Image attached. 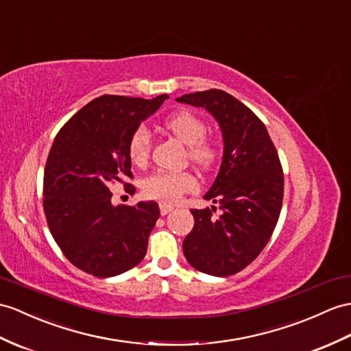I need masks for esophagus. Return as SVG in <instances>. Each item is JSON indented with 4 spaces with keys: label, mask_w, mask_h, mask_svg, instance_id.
Masks as SVG:
<instances>
[{
    "label": "esophagus",
    "mask_w": 351,
    "mask_h": 351,
    "mask_svg": "<svg viewBox=\"0 0 351 351\" xmlns=\"http://www.w3.org/2000/svg\"><path fill=\"white\" fill-rule=\"evenodd\" d=\"M159 208H160V215L162 216H165V215H168V213H171L174 210V207L173 205H169V204H165V202H162V204H159Z\"/></svg>",
    "instance_id": "34e87169"
}]
</instances>
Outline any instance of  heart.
I'll list each match as a JSON object with an SVG mask.
<instances>
[{"mask_svg": "<svg viewBox=\"0 0 351 351\" xmlns=\"http://www.w3.org/2000/svg\"><path fill=\"white\" fill-rule=\"evenodd\" d=\"M164 128L187 146V158L202 169H210L219 158L215 140L205 135L207 125L199 116L191 111H176L164 121ZM152 152V135L146 126H138L128 143V155L136 167L147 164ZM196 178L191 173H167L158 171L144 178L141 189L152 199L162 202H176L183 193L192 192Z\"/></svg>", "mask_w": 351, "mask_h": 351, "instance_id": "1", "label": "heart"}]
</instances>
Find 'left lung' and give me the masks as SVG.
Masks as SVG:
<instances>
[{"label":"left lung","instance_id":"obj_1","mask_svg":"<svg viewBox=\"0 0 351 351\" xmlns=\"http://www.w3.org/2000/svg\"><path fill=\"white\" fill-rule=\"evenodd\" d=\"M178 102L207 108L223 135V159L205 199L220 205L192 210L193 229L183 253L195 269L216 277L237 274L250 265L274 232L283 204L285 176L263 122L228 92L186 93Z\"/></svg>","mask_w":351,"mask_h":351}]
</instances>
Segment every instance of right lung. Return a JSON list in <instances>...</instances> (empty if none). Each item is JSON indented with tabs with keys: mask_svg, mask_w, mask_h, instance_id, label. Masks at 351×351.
I'll use <instances>...</instances> for the list:
<instances>
[{
	"mask_svg": "<svg viewBox=\"0 0 351 351\" xmlns=\"http://www.w3.org/2000/svg\"><path fill=\"white\" fill-rule=\"evenodd\" d=\"M167 98L102 95L55 136L45 168L43 208L65 258L93 277L122 274L146 256L159 205L141 201L114 207L110 186L132 178L128 143Z\"/></svg>",
	"mask_w": 351,
	"mask_h": 351,
	"instance_id": "obj_1",
	"label": "right lung"
}]
</instances>
